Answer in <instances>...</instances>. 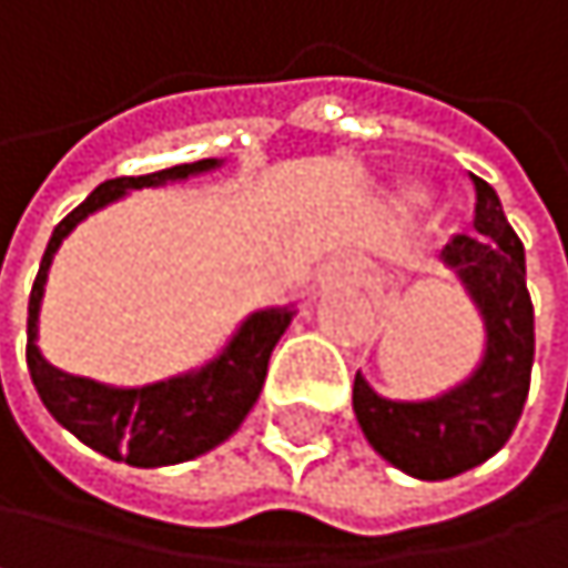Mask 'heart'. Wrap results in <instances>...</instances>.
<instances>
[{"label": "heart", "instance_id": "b5f03b06", "mask_svg": "<svg viewBox=\"0 0 568 568\" xmlns=\"http://www.w3.org/2000/svg\"><path fill=\"white\" fill-rule=\"evenodd\" d=\"M398 200H402L405 210H422L428 203V190L418 186V183H408V186H402V196Z\"/></svg>", "mask_w": 568, "mask_h": 568}]
</instances>
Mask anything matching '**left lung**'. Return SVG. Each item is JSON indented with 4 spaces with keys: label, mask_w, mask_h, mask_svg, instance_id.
Listing matches in <instances>:
<instances>
[{
    "label": "left lung",
    "mask_w": 568,
    "mask_h": 568,
    "mask_svg": "<svg viewBox=\"0 0 568 568\" xmlns=\"http://www.w3.org/2000/svg\"><path fill=\"white\" fill-rule=\"evenodd\" d=\"M475 237L458 234L442 264L481 321V358L442 395L388 398L354 375V418L368 445L398 471L425 481L462 475L499 452L519 425L536 354V314L526 291V251L503 200L475 176Z\"/></svg>",
    "instance_id": "1"
}]
</instances>
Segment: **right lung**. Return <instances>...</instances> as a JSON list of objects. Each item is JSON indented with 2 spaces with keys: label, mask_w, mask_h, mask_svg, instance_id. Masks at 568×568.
Wrapping results in <instances>:
<instances>
[{
  "label": "right lung",
  "mask_w": 568,
  "mask_h": 568,
  "mask_svg": "<svg viewBox=\"0 0 568 568\" xmlns=\"http://www.w3.org/2000/svg\"><path fill=\"white\" fill-rule=\"evenodd\" d=\"M221 166L224 160H196V163H180V166L156 170L146 176H116V180L100 183L73 214L59 221V227L52 231L32 294H29L26 362H29V375L45 412L93 452L113 462H126L133 468L180 465L224 445L244 425L247 412L261 398L271 351L291 327L297 307L281 304V307L251 311L237 324V331L227 337V344L200 368L180 372L163 382L123 388V385H106V382L83 378V375H69L42 354L39 311H42L45 277H49L59 244L87 217H93L97 210L123 200L133 190L183 183L190 176L214 173Z\"/></svg>",
  "instance_id": "right-lung-1"
}]
</instances>
